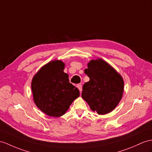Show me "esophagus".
Segmentation results:
<instances>
[{"label":"esophagus","mask_w":152,"mask_h":152,"mask_svg":"<svg viewBox=\"0 0 152 152\" xmlns=\"http://www.w3.org/2000/svg\"><path fill=\"white\" fill-rule=\"evenodd\" d=\"M77 88L79 89V90L80 91V92L82 91V85H81L80 84H78L77 85Z\"/></svg>","instance_id":"34e87169"}]
</instances>
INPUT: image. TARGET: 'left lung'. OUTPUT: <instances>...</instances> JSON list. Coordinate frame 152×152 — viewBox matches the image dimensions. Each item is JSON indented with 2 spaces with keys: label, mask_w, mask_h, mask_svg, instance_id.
Returning a JSON list of instances; mask_svg holds the SVG:
<instances>
[{
  "label": "left lung",
  "mask_w": 152,
  "mask_h": 152,
  "mask_svg": "<svg viewBox=\"0 0 152 152\" xmlns=\"http://www.w3.org/2000/svg\"><path fill=\"white\" fill-rule=\"evenodd\" d=\"M90 80L83 87L82 97L91 110L104 115L119 104L124 90L122 77L107 62L101 59L92 60L84 69Z\"/></svg>",
  "instance_id": "left-lung-1"
}]
</instances>
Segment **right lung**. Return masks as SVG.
<instances>
[{"mask_svg": "<svg viewBox=\"0 0 152 152\" xmlns=\"http://www.w3.org/2000/svg\"><path fill=\"white\" fill-rule=\"evenodd\" d=\"M64 69L62 61H51L39 70L31 82L36 106L51 117H58L64 114L79 96V90L69 83Z\"/></svg>", "mask_w": 152, "mask_h": 152, "instance_id": "add662e5", "label": "right lung"}]
</instances>
